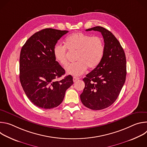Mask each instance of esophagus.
Segmentation results:
<instances>
[{
	"mask_svg": "<svg viewBox=\"0 0 147 147\" xmlns=\"http://www.w3.org/2000/svg\"><path fill=\"white\" fill-rule=\"evenodd\" d=\"M78 80H79V78H78V77H73V82H77V81Z\"/></svg>",
	"mask_w": 147,
	"mask_h": 147,
	"instance_id": "esophagus-1",
	"label": "esophagus"
}]
</instances>
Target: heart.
I'll list each match as a JSON object with an SVG mask.
<instances>
[{
	"label": "heart",
	"instance_id": "heart-1",
	"mask_svg": "<svg viewBox=\"0 0 147 147\" xmlns=\"http://www.w3.org/2000/svg\"><path fill=\"white\" fill-rule=\"evenodd\" d=\"M77 52L74 63L66 68L68 74L80 76L86 72L87 68L94 69L100 63L104 54L103 39L98 36H91L82 32H75L68 36L65 40V46L56 44L53 48L55 60L61 65L67 64V50Z\"/></svg>",
	"mask_w": 147,
	"mask_h": 147
}]
</instances>
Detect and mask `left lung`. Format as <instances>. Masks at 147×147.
<instances>
[{"label": "left lung", "mask_w": 147, "mask_h": 147, "mask_svg": "<svg viewBox=\"0 0 147 147\" xmlns=\"http://www.w3.org/2000/svg\"><path fill=\"white\" fill-rule=\"evenodd\" d=\"M101 32L105 51L99 65L83 79L85 88L80 95L82 104L92 110L110 107L117 98L126 77V59L119 40L109 30L96 26L86 30Z\"/></svg>", "instance_id": "1"}]
</instances>
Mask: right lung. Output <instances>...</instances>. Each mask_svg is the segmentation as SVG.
Returning a JSON list of instances; mask_svg holds the SVG:
<instances>
[{
	"instance_id": "obj_1",
	"label": "right lung",
	"mask_w": 147,
	"mask_h": 147,
	"mask_svg": "<svg viewBox=\"0 0 147 147\" xmlns=\"http://www.w3.org/2000/svg\"><path fill=\"white\" fill-rule=\"evenodd\" d=\"M68 31L45 28L36 32L26 41L20 56V80L30 100L45 109L62 102L66 91L73 84L71 76L57 80L65 70L56 61L53 48Z\"/></svg>"
}]
</instances>
